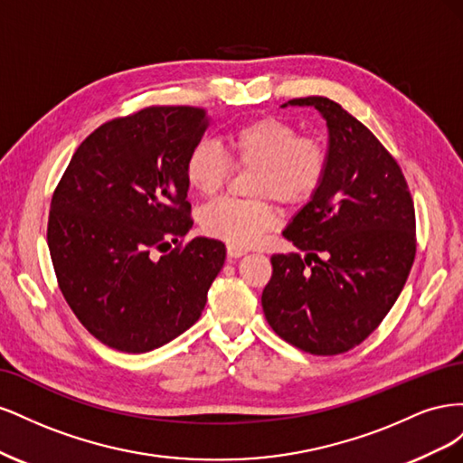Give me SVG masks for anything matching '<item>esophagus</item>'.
<instances>
[{"instance_id":"esophagus-1","label":"esophagus","mask_w":463,"mask_h":463,"mask_svg":"<svg viewBox=\"0 0 463 463\" xmlns=\"http://www.w3.org/2000/svg\"><path fill=\"white\" fill-rule=\"evenodd\" d=\"M247 253L245 249H241V247H233V245H228V259L230 260H233V259H240V257H243Z\"/></svg>"}]
</instances>
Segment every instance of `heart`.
<instances>
[{"label": "heart", "instance_id": "heart-1", "mask_svg": "<svg viewBox=\"0 0 463 463\" xmlns=\"http://www.w3.org/2000/svg\"><path fill=\"white\" fill-rule=\"evenodd\" d=\"M223 154L203 141L193 146L185 162L187 184L201 197L213 199L237 170L250 174V197L255 201H220L201 216V228L210 237L233 247H249L276 228L278 210L269 201L299 206L325 184L328 148L313 135H298L291 123L279 118H257L233 128L223 138Z\"/></svg>", "mask_w": 463, "mask_h": 463}]
</instances>
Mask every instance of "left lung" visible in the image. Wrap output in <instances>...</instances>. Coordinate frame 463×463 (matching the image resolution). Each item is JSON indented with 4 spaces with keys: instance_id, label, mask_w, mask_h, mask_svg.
<instances>
[{
    "instance_id": "left-lung-1",
    "label": "left lung",
    "mask_w": 463,
    "mask_h": 463,
    "mask_svg": "<svg viewBox=\"0 0 463 463\" xmlns=\"http://www.w3.org/2000/svg\"><path fill=\"white\" fill-rule=\"evenodd\" d=\"M286 106H313L326 119L328 174L284 230L307 255H272L262 311L288 344L338 355L373 334L402 293L415 208L398 162L340 104L307 96Z\"/></svg>"
}]
</instances>
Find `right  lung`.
<instances>
[{"mask_svg":"<svg viewBox=\"0 0 463 463\" xmlns=\"http://www.w3.org/2000/svg\"><path fill=\"white\" fill-rule=\"evenodd\" d=\"M206 128V111L191 106L111 119L80 143L53 191L48 247L60 289L118 352H152L191 328L226 260L218 240L179 241L193 228L185 162Z\"/></svg>","mask_w":463,"mask_h":463,"instance_id":"obj_1","label":"right lung"}]
</instances>
